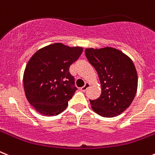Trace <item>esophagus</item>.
I'll use <instances>...</instances> for the list:
<instances>
[{
    "label": "esophagus",
    "instance_id": "esophagus-1",
    "mask_svg": "<svg viewBox=\"0 0 155 155\" xmlns=\"http://www.w3.org/2000/svg\"><path fill=\"white\" fill-rule=\"evenodd\" d=\"M90 87V84H88V83H85L84 86L81 87V91H82V92H85V91L88 90V88Z\"/></svg>",
    "mask_w": 155,
    "mask_h": 155
}]
</instances>
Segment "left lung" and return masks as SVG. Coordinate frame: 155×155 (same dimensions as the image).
Masks as SVG:
<instances>
[{"label": "left lung", "mask_w": 155, "mask_h": 155, "mask_svg": "<svg viewBox=\"0 0 155 155\" xmlns=\"http://www.w3.org/2000/svg\"><path fill=\"white\" fill-rule=\"evenodd\" d=\"M84 52L101 84L100 97L90 100L92 109L104 117L121 114L131 105L137 91L138 76L133 60L111 47L89 48Z\"/></svg>", "instance_id": "obj_1"}]
</instances>
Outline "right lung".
<instances>
[{"label":"right lung","instance_id":"obj_1","mask_svg":"<svg viewBox=\"0 0 155 155\" xmlns=\"http://www.w3.org/2000/svg\"><path fill=\"white\" fill-rule=\"evenodd\" d=\"M82 51L81 47L55 43L30 58L23 74V86L27 100L41 114L55 116L67 108L77 90L69 68Z\"/></svg>","mask_w":155,"mask_h":155}]
</instances>
